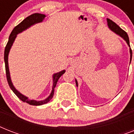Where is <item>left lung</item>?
<instances>
[{
	"instance_id": "8db88e82",
	"label": "left lung",
	"mask_w": 134,
	"mask_h": 134,
	"mask_svg": "<svg viewBox=\"0 0 134 134\" xmlns=\"http://www.w3.org/2000/svg\"><path fill=\"white\" fill-rule=\"evenodd\" d=\"M107 23H108V28H110V30L113 31L115 33H116L117 35H118L121 37H122L125 41H126V42L127 43V44L129 45V46L130 47V44H129V37H128V35L126 32H125V30H123L122 28L120 27L119 26H118L115 22H113L112 20L109 19H107ZM129 52H130V63H131V58H132V51H131V48H129ZM76 81V85L78 87V82L76 81V79L75 80Z\"/></svg>"
}]
</instances>
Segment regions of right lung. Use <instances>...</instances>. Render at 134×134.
Here are the masks:
<instances>
[{
  "label": "right lung",
  "mask_w": 134,
  "mask_h": 134,
  "mask_svg": "<svg viewBox=\"0 0 134 134\" xmlns=\"http://www.w3.org/2000/svg\"><path fill=\"white\" fill-rule=\"evenodd\" d=\"M45 16H46L44 14H32L31 15L28 16V17H26L24 20H23L19 25L15 26L14 28L13 29V30L12 31L10 35H9L8 42H7V45L5 46V52H4V60H5V71H6V76H7V82H8V84H9V88H11L12 90L14 92V93L19 98L22 102H26V103H28L30 105H32V106H40V105L46 104L48 102H50V100L52 99L53 97V94H54V88L56 86L57 82H58V79H60L61 76L65 73V70H63V71L58 72L56 74H54L53 75L52 91H51V93L50 94V95L48 96L46 99H45L44 100H42V101H36V100L30 99L27 97L24 96L21 93H20L17 90L14 88V86H13V84L12 83L10 74H9V66H8V55H9V50H10L15 40L16 35L19 33H20V32H23L24 30H26L27 28H28L29 27L32 26V25L37 24V23H40V22H42L45 18Z\"/></svg>",
  "instance_id": "right-lung-1"
}]
</instances>
